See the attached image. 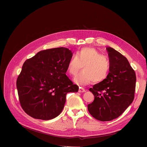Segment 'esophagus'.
Returning <instances> with one entry per match:
<instances>
[{
  "instance_id": "1",
  "label": "esophagus",
  "mask_w": 147,
  "mask_h": 147,
  "mask_svg": "<svg viewBox=\"0 0 147 147\" xmlns=\"http://www.w3.org/2000/svg\"><path fill=\"white\" fill-rule=\"evenodd\" d=\"M79 92H80V93H82V92H86V90L84 89V88H79Z\"/></svg>"
}]
</instances>
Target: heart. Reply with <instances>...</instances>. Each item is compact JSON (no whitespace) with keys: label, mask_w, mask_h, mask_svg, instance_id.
Masks as SVG:
<instances>
[{"label":"heart","mask_w":147,"mask_h":147,"mask_svg":"<svg viewBox=\"0 0 147 147\" xmlns=\"http://www.w3.org/2000/svg\"><path fill=\"white\" fill-rule=\"evenodd\" d=\"M83 67V71L74 79V82L79 86H84L105 80L110 70L109 59L92 48H83L69 59L67 72L76 76Z\"/></svg>","instance_id":"1"}]
</instances>
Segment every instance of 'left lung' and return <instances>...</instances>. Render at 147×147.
Returning a JSON list of instances; mask_svg holds the SVG:
<instances>
[{"label": "left lung", "mask_w": 147, "mask_h": 147, "mask_svg": "<svg viewBox=\"0 0 147 147\" xmlns=\"http://www.w3.org/2000/svg\"><path fill=\"white\" fill-rule=\"evenodd\" d=\"M106 49L111 64L110 73L105 80L89 89L95 98L88 105L89 113L102 121L117 118L132 103L136 80L127 58L109 46Z\"/></svg>", "instance_id": "obj_1"}]
</instances>
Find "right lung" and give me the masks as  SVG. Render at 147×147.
Instances as JSON below:
<instances>
[{"label":"right lung","mask_w":147,"mask_h":147,"mask_svg":"<svg viewBox=\"0 0 147 147\" xmlns=\"http://www.w3.org/2000/svg\"><path fill=\"white\" fill-rule=\"evenodd\" d=\"M72 57L70 50L61 47L38 52L24 62L17 88L22 109L30 116L55 118L64 109L67 94L78 92L65 74Z\"/></svg>","instance_id":"right-lung-1"}]
</instances>
